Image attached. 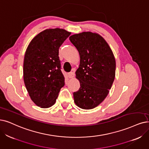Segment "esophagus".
I'll list each match as a JSON object with an SVG mask.
<instances>
[{
  "mask_svg": "<svg viewBox=\"0 0 149 149\" xmlns=\"http://www.w3.org/2000/svg\"><path fill=\"white\" fill-rule=\"evenodd\" d=\"M68 76L69 77V78H73L74 76V72H70L68 74Z\"/></svg>",
  "mask_w": 149,
  "mask_h": 149,
  "instance_id": "obj_1",
  "label": "esophagus"
}]
</instances>
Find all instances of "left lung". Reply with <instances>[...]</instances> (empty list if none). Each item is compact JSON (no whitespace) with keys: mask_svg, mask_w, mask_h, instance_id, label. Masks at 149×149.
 <instances>
[{"mask_svg":"<svg viewBox=\"0 0 149 149\" xmlns=\"http://www.w3.org/2000/svg\"><path fill=\"white\" fill-rule=\"evenodd\" d=\"M69 39L80 56L76 78L81 87L73 93L74 102L81 109H93L106 98L115 79L114 56L97 33L83 32L71 35Z\"/></svg>","mask_w":149,"mask_h":149,"instance_id":"8db88e82","label":"left lung"}]
</instances>
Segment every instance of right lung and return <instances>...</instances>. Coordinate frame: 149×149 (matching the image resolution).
Returning <instances> with one entry per match:
<instances>
[{"instance_id":"1","label":"right lung","mask_w":149,"mask_h":149,"mask_svg":"<svg viewBox=\"0 0 149 149\" xmlns=\"http://www.w3.org/2000/svg\"><path fill=\"white\" fill-rule=\"evenodd\" d=\"M70 34L63 29H46L27 46L24 58V81L32 102L41 108L54 105L65 85L58 49Z\"/></svg>"}]
</instances>
